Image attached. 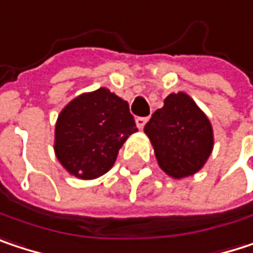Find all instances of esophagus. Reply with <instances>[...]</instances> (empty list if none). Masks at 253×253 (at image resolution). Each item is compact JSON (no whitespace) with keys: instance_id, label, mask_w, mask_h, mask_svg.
Here are the masks:
<instances>
[{"instance_id":"1","label":"esophagus","mask_w":253,"mask_h":253,"mask_svg":"<svg viewBox=\"0 0 253 253\" xmlns=\"http://www.w3.org/2000/svg\"><path fill=\"white\" fill-rule=\"evenodd\" d=\"M135 124H137V126L142 129L144 128V125L147 124V118H144V116H138V118H135Z\"/></svg>"}]
</instances>
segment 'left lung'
<instances>
[{
    "instance_id": "8db88e82",
    "label": "left lung",
    "mask_w": 253,
    "mask_h": 253,
    "mask_svg": "<svg viewBox=\"0 0 253 253\" xmlns=\"http://www.w3.org/2000/svg\"><path fill=\"white\" fill-rule=\"evenodd\" d=\"M144 132L154 147L159 166L174 179L203 169L214 145L212 126L206 113L183 91L165 99L163 108L145 124Z\"/></svg>"
}]
</instances>
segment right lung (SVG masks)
I'll return each mask as SVG.
<instances>
[{
  "label": "right lung",
  "instance_id": "add662e5",
  "mask_svg": "<svg viewBox=\"0 0 253 253\" xmlns=\"http://www.w3.org/2000/svg\"><path fill=\"white\" fill-rule=\"evenodd\" d=\"M125 100L102 87L73 99L58 115L55 154L79 179H96L115 163L126 138L137 132Z\"/></svg>",
  "mask_w": 253,
  "mask_h": 253
}]
</instances>
